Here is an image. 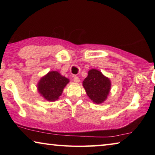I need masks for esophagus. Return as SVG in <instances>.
<instances>
[{
    "instance_id": "obj_1",
    "label": "esophagus",
    "mask_w": 155,
    "mask_h": 155,
    "mask_svg": "<svg viewBox=\"0 0 155 155\" xmlns=\"http://www.w3.org/2000/svg\"><path fill=\"white\" fill-rule=\"evenodd\" d=\"M73 80H74L75 83H79L80 82V78H78V77H77V76H75L74 78H73Z\"/></svg>"
}]
</instances>
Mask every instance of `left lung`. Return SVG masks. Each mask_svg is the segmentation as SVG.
<instances>
[{"instance_id": "1", "label": "left lung", "mask_w": 155, "mask_h": 155, "mask_svg": "<svg viewBox=\"0 0 155 155\" xmlns=\"http://www.w3.org/2000/svg\"><path fill=\"white\" fill-rule=\"evenodd\" d=\"M83 86L87 95L93 103L101 104L107 98L111 90L110 78L96 69L88 71V75L83 82Z\"/></svg>"}]
</instances>
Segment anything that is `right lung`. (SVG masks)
<instances>
[{"instance_id":"right-lung-1","label":"right lung","mask_w":155,"mask_h":155,"mask_svg":"<svg viewBox=\"0 0 155 155\" xmlns=\"http://www.w3.org/2000/svg\"><path fill=\"white\" fill-rule=\"evenodd\" d=\"M70 80L57 71L48 72L41 77L37 85L38 93L49 102H54L59 98L64 89Z\"/></svg>"}]
</instances>
